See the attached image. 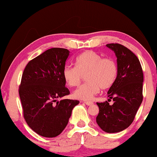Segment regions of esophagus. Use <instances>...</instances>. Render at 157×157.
<instances>
[{"label": "esophagus", "mask_w": 157, "mask_h": 157, "mask_svg": "<svg viewBox=\"0 0 157 157\" xmlns=\"http://www.w3.org/2000/svg\"><path fill=\"white\" fill-rule=\"evenodd\" d=\"M84 103H85L87 105V106H91V105L94 104V102H92V101H84Z\"/></svg>", "instance_id": "esophagus-1"}]
</instances>
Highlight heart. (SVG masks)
<instances>
[{"label": "heart", "instance_id": "heart-1", "mask_svg": "<svg viewBox=\"0 0 157 157\" xmlns=\"http://www.w3.org/2000/svg\"><path fill=\"white\" fill-rule=\"evenodd\" d=\"M76 67L66 66L63 76L70 87L77 86L86 76V83L74 92V96L81 100H90L100 89H109L115 82L118 74L117 63L109 57L102 58L93 51H86L76 59Z\"/></svg>", "mask_w": 157, "mask_h": 157}]
</instances>
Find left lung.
Returning <instances> with one entry per match:
<instances>
[{
	"instance_id": "1",
	"label": "left lung",
	"mask_w": 157,
	"mask_h": 157,
	"mask_svg": "<svg viewBox=\"0 0 157 157\" xmlns=\"http://www.w3.org/2000/svg\"><path fill=\"white\" fill-rule=\"evenodd\" d=\"M106 46L117 58L118 74L108 91L113 104L96 103L99 108L96 122L105 132L117 133L132 124L142 102L144 75L139 60L129 49L119 44Z\"/></svg>"
}]
</instances>
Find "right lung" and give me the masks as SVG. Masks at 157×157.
Segmentation results:
<instances>
[{"instance_id": "obj_1", "label": "right lung", "mask_w": 157, "mask_h": 157, "mask_svg": "<svg viewBox=\"0 0 157 157\" xmlns=\"http://www.w3.org/2000/svg\"><path fill=\"white\" fill-rule=\"evenodd\" d=\"M68 49L52 48L30 61L23 71L19 96L23 117L32 130L44 137L59 135L79 101L57 99L70 94L63 71Z\"/></svg>"}]
</instances>
